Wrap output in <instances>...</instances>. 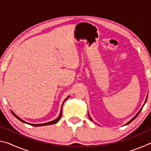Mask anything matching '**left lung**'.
<instances>
[{
  "label": "left lung",
  "instance_id": "1",
  "mask_svg": "<svg viewBox=\"0 0 151 151\" xmlns=\"http://www.w3.org/2000/svg\"><path fill=\"white\" fill-rule=\"evenodd\" d=\"M147 97H148V95L147 96L146 100H145V103H144V104H143V106H142V108H141V109H140L139 110V112H137V113L136 114V115H135V116H134V117H132V119H131V120H130V121H129V122H127V123H126V124H125L124 125H127V124H129V123H131V122H132V121H133V120H134V119H136V118H137V116H138V115H139V114L140 113V111H141V110L142 109V107H143V106H144V105H145V103H146V102H147ZM88 117H89V119H90V120H91V121H93V119H92V118H91V116H90V114H88Z\"/></svg>",
  "mask_w": 151,
  "mask_h": 151
}]
</instances>
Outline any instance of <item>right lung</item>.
Here are the masks:
<instances>
[{"label":"right lung","instance_id":"add662e5","mask_svg":"<svg viewBox=\"0 0 151 151\" xmlns=\"http://www.w3.org/2000/svg\"><path fill=\"white\" fill-rule=\"evenodd\" d=\"M68 97H69V96H67V98L66 99H65V100L63 101V104H62V106H61V109H60V114H59V116H58V118L57 119H56L55 120H54V121H50V122H45V123H42V124H31V123H29V122H25L24 121H23V120L22 119H21L20 118H19V116H18L17 114H15L12 111H11L12 112V113L14 114V116L16 117V118H17L19 120V121H20L21 122H24V123H26V124H30V125H31V126H34V127H41V126H45V125H50V124H55V123H57V122H58V121H59V120L60 119V118H61V116H62V107H63V103H65V101L66 100V99H67Z\"/></svg>","mask_w":151,"mask_h":151}]
</instances>
